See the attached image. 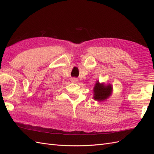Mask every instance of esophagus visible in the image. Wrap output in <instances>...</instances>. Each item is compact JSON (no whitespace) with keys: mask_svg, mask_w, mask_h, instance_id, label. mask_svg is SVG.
Returning <instances> with one entry per match:
<instances>
[{"mask_svg":"<svg viewBox=\"0 0 154 154\" xmlns=\"http://www.w3.org/2000/svg\"><path fill=\"white\" fill-rule=\"evenodd\" d=\"M78 81V80L77 78H71V82H73V83H76Z\"/></svg>","mask_w":154,"mask_h":154,"instance_id":"obj_1","label":"esophagus"}]
</instances>
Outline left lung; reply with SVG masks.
Returning a JSON list of instances; mask_svg holds the SVG:
<instances>
[{
	"mask_svg": "<svg viewBox=\"0 0 154 154\" xmlns=\"http://www.w3.org/2000/svg\"><path fill=\"white\" fill-rule=\"evenodd\" d=\"M94 100L101 101H104L112 94V87L110 84L105 85L104 83H100L97 81L94 87Z\"/></svg>",
	"mask_w": 154,
	"mask_h": 154,
	"instance_id": "8db88e82",
	"label": "left lung"
}]
</instances>
